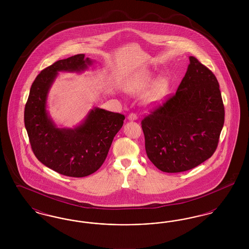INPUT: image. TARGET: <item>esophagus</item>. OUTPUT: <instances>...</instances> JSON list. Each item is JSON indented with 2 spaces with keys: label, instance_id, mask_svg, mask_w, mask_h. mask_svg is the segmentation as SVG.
Here are the masks:
<instances>
[{
  "label": "esophagus",
  "instance_id": "34e87169",
  "mask_svg": "<svg viewBox=\"0 0 249 249\" xmlns=\"http://www.w3.org/2000/svg\"><path fill=\"white\" fill-rule=\"evenodd\" d=\"M137 119H138L137 115H136V114H133V113H131V114H130V115L128 116V119H129V120H136Z\"/></svg>",
  "mask_w": 249,
  "mask_h": 249
}]
</instances>
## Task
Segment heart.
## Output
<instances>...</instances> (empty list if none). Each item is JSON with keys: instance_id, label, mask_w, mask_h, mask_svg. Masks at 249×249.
<instances>
[{"instance_id": "b5f03b06", "label": "heart", "mask_w": 249, "mask_h": 249, "mask_svg": "<svg viewBox=\"0 0 249 249\" xmlns=\"http://www.w3.org/2000/svg\"><path fill=\"white\" fill-rule=\"evenodd\" d=\"M126 89L134 96L146 92L144 95L145 102L150 106H155L164 99L168 89V80L166 77H160L154 82V75L150 71H142L127 83Z\"/></svg>"}]
</instances>
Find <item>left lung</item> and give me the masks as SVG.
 I'll list each match as a JSON object with an SVG mask.
<instances>
[{"label": "left lung", "instance_id": "1", "mask_svg": "<svg viewBox=\"0 0 249 249\" xmlns=\"http://www.w3.org/2000/svg\"><path fill=\"white\" fill-rule=\"evenodd\" d=\"M224 117L216 77L190 56L177 92L141 122L148 159L165 173L185 172L200 165L214 153Z\"/></svg>", "mask_w": 249, "mask_h": 249}]
</instances>
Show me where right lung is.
I'll return each instance as SVG.
<instances>
[{
	"mask_svg": "<svg viewBox=\"0 0 249 249\" xmlns=\"http://www.w3.org/2000/svg\"><path fill=\"white\" fill-rule=\"evenodd\" d=\"M91 63L84 54L54 62L36 76L25 106V128L36 158L66 177H88L103 165L125 119L124 115L95 107L79 126L59 129L48 116L47 98L58 71H84Z\"/></svg>",
	"mask_w": 249,
	"mask_h": 249,
	"instance_id": "add662e5",
	"label": "right lung"
}]
</instances>
